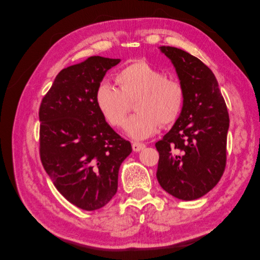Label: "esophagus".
I'll list each match as a JSON object with an SVG mask.
<instances>
[{
    "label": "esophagus",
    "instance_id": "34e87169",
    "mask_svg": "<svg viewBox=\"0 0 260 260\" xmlns=\"http://www.w3.org/2000/svg\"><path fill=\"white\" fill-rule=\"evenodd\" d=\"M144 147H145V144H143V143H140V142H133L132 143V149L135 152L142 151Z\"/></svg>",
    "mask_w": 260,
    "mask_h": 260
}]
</instances>
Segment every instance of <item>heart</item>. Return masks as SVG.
I'll return each instance as SVG.
<instances>
[{
	"label": "heart",
	"mask_w": 260,
	"mask_h": 260,
	"mask_svg": "<svg viewBox=\"0 0 260 260\" xmlns=\"http://www.w3.org/2000/svg\"><path fill=\"white\" fill-rule=\"evenodd\" d=\"M118 89L106 82L98 85L95 104L109 125L121 128L133 102L136 115L125 122L127 135L136 140L153 136L161 125L174 123L185 100L183 84L167 78L162 70L145 59H136L117 73Z\"/></svg>",
	"instance_id": "heart-1"
}]
</instances>
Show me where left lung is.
<instances>
[{"mask_svg":"<svg viewBox=\"0 0 260 260\" xmlns=\"http://www.w3.org/2000/svg\"><path fill=\"white\" fill-rule=\"evenodd\" d=\"M160 51L176 67L185 100L174 127L156 142V177L170 195L202 198L221 179L226 165L229 114L214 73L198 57L172 46Z\"/></svg>","mask_w":260,"mask_h":260,"instance_id":"obj_1","label":"left lung"}]
</instances>
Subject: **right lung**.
<instances>
[{
  "instance_id": "1",
  "label": "right lung",
  "mask_w": 260,
  "mask_h": 260,
  "mask_svg": "<svg viewBox=\"0 0 260 260\" xmlns=\"http://www.w3.org/2000/svg\"><path fill=\"white\" fill-rule=\"evenodd\" d=\"M119 61L92 56L62 69L39 109L41 162L57 191L83 210L113 199L120 165L132 152L95 104L98 85Z\"/></svg>"
}]
</instances>
